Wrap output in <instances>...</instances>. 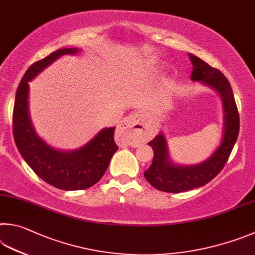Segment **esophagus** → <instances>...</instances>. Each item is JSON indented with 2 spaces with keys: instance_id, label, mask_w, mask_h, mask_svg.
I'll list each match as a JSON object with an SVG mask.
<instances>
[{
  "instance_id": "34e87169",
  "label": "esophagus",
  "mask_w": 255,
  "mask_h": 255,
  "mask_svg": "<svg viewBox=\"0 0 255 255\" xmlns=\"http://www.w3.org/2000/svg\"><path fill=\"white\" fill-rule=\"evenodd\" d=\"M118 134L127 141H137L145 137L150 133L142 115L133 113L124 119L116 128Z\"/></svg>"
}]
</instances>
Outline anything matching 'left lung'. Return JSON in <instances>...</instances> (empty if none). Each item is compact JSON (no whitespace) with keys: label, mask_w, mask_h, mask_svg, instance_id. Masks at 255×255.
<instances>
[{"label":"left lung","mask_w":255,"mask_h":255,"mask_svg":"<svg viewBox=\"0 0 255 255\" xmlns=\"http://www.w3.org/2000/svg\"><path fill=\"white\" fill-rule=\"evenodd\" d=\"M189 59L193 64L190 79L206 85L220 94L224 114V128L221 144L211 157L191 166H181L171 161L166 136L162 132L149 142L148 144L153 149L154 157L148 170L144 171V177L155 189L166 193H181L198 188L215 178L229 159L240 131L239 112L229 80L220 70L213 68L200 58L189 53Z\"/></svg>","instance_id":"left-lung-1"}]
</instances>
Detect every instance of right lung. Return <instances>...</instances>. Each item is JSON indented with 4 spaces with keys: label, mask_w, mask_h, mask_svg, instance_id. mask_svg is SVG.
<instances>
[{
    "label": "right lung",
    "mask_w": 255,
    "mask_h": 255,
    "mask_svg": "<svg viewBox=\"0 0 255 255\" xmlns=\"http://www.w3.org/2000/svg\"><path fill=\"white\" fill-rule=\"evenodd\" d=\"M78 48H64L29 67L17 87L13 109V136L17 150L29 167L56 188L86 189L104 175L113 154L119 149L113 128H105L91 141L73 151L52 148L35 132L29 114V82L64 55H76Z\"/></svg>",
    "instance_id": "obj_1"
}]
</instances>
